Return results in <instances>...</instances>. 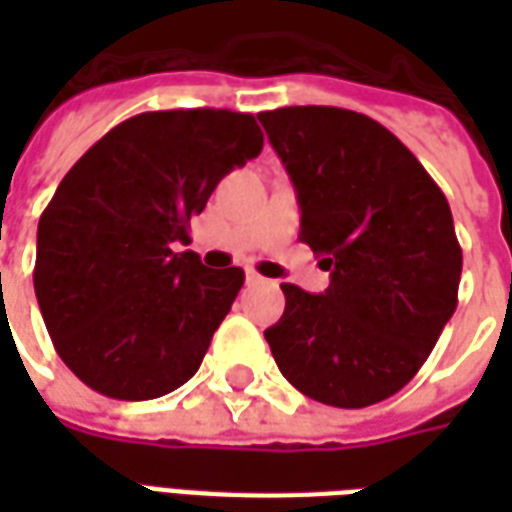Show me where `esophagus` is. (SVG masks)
I'll list each match as a JSON object with an SVG mask.
<instances>
[{"instance_id":"esophagus-1","label":"esophagus","mask_w":512,"mask_h":512,"mask_svg":"<svg viewBox=\"0 0 512 512\" xmlns=\"http://www.w3.org/2000/svg\"><path fill=\"white\" fill-rule=\"evenodd\" d=\"M260 282H263L260 274H255V271H246V285H260Z\"/></svg>"}]
</instances>
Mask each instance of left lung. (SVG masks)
<instances>
[{
  "label": "left lung",
  "mask_w": 512,
  "mask_h": 512,
  "mask_svg": "<svg viewBox=\"0 0 512 512\" xmlns=\"http://www.w3.org/2000/svg\"><path fill=\"white\" fill-rule=\"evenodd\" d=\"M301 208L299 238L329 288L285 282L266 329L279 373L301 395L365 408L417 376L458 304L461 244L447 197L392 131L337 106L260 112Z\"/></svg>",
  "instance_id": "1"
}]
</instances>
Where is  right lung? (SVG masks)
I'll return each instance as SVG.
<instances>
[{"mask_svg": "<svg viewBox=\"0 0 512 512\" xmlns=\"http://www.w3.org/2000/svg\"><path fill=\"white\" fill-rule=\"evenodd\" d=\"M260 150L244 112H145L62 178L40 216L32 277L51 343L90 389L153 400L200 370L244 271L175 249L216 183Z\"/></svg>", "mask_w": 512, "mask_h": 512, "instance_id": "obj_1", "label": "right lung"}]
</instances>
